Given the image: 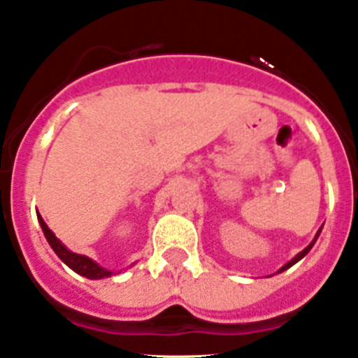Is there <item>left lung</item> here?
Wrapping results in <instances>:
<instances>
[{
	"mask_svg": "<svg viewBox=\"0 0 358 358\" xmlns=\"http://www.w3.org/2000/svg\"><path fill=\"white\" fill-rule=\"evenodd\" d=\"M320 231H322V228H320ZM320 231H318V233H316L315 240H313V242H310V243H309V245H307V247H306V249H303V250H302V252H299V255H296V256H295V258H293V259H292V262H288V263H286V265H285V266H280V268H279V270H277V273H280V272H285V270H288V268H289V266H293V265H295V263H296V262H300V259H302V258H303V256H306V255H307V252H309V250H310V247L315 245V242H316V240H318V236H320Z\"/></svg>",
	"mask_w": 358,
	"mask_h": 358,
	"instance_id": "left-lung-1",
	"label": "left lung"
}]
</instances>
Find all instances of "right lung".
Listing matches in <instances>:
<instances>
[{"instance_id":"right-lung-1","label":"right lung","mask_w":358,"mask_h":358,"mask_svg":"<svg viewBox=\"0 0 358 358\" xmlns=\"http://www.w3.org/2000/svg\"><path fill=\"white\" fill-rule=\"evenodd\" d=\"M36 217H38L40 228H42L43 235H45V238H48L49 245L52 247V250L56 252V256H58V258L62 259L66 266H70L73 272L79 273V275H83V277H88V279H103V277L113 275L111 270L102 268L99 263H95L92 258H88V256L76 255V252H72V250L66 249V247L63 245L58 238H56L55 233L49 229V226L43 222V219L40 217V213H36Z\"/></svg>"}]
</instances>
